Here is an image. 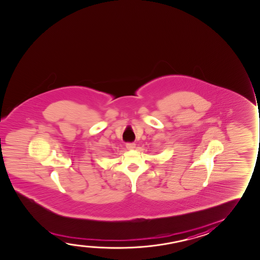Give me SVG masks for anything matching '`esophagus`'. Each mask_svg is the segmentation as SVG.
I'll list each match as a JSON object with an SVG mask.
<instances>
[{
    "instance_id": "obj_1",
    "label": "esophagus",
    "mask_w": 260,
    "mask_h": 260,
    "mask_svg": "<svg viewBox=\"0 0 260 260\" xmlns=\"http://www.w3.org/2000/svg\"><path fill=\"white\" fill-rule=\"evenodd\" d=\"M126 148L128 150H134L135 148H136V144H134V143H127L126 144Z\"/></svg>"
}]
</instances>
